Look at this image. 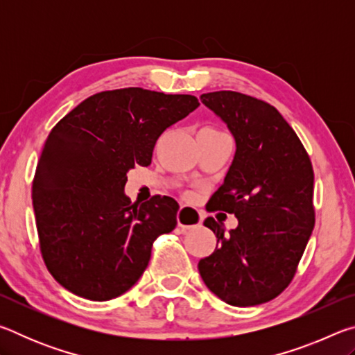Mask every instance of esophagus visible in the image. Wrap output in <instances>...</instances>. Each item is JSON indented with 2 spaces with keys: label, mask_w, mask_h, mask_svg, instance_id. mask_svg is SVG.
<instances>
[{
  "label": "esophagus",
  "mask_w": 355,
  "mask_h": 355,
  "mask_svg": "<svg viewBox=\"0 0 355 355\" xmlns=\"http://www.w3.org/2000/svg\"><path fill=\"white\" fill-rule=\"evenodd\" d=\"M177 222L183 230H188V228L192 227H199L202 222V213L199 209L183 205L177 213Z\"/></svg>",
  "instance_id": "34e87169"
}]
</instances>
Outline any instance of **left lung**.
I'll use <instances>...</instances> for the list:
<instances>
[{
  "label": "left lung",
  "instance_id": "left-lung-1",
  "mask_svg": "<svg viewBox=\"0 0 355 355\" xmlns=\"http://www.w3.org/2000/svg\"><path fill=\"white\" fill-rule=\"evenodd\" d=\"M200 100L236 144L209 211L235 214L238 227L227 235L224 225L205 219L218 245L199 261V272L227 304H264L290 285L313 232V167L294 130L266 101L233 91L202 94Z\"/></svg>",
  "mask_w": 355,
  "mask_h": 355
}]
</instances>
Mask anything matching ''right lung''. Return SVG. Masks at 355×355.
Wrapping results in <instances>:
<instances>
[{"instance_id":"right-lung-1","label":"right lung","mask_w":355,"mask_h":355,"mask_svg":"<svg viewBox=\"0 0 355 355\" xmlns=\"http://www.w3.org/2000/svg\"><path fill=\"white\" fill-rule=\"evenodd\" d=\"M199 105L194 95L116 89L81 101L51 130L33 207L42 257L65 290L110 300L141 279L155 239L177 225L178 203L167 196L131 203L127 173L152 163L163 131Z\"/></svg>"}]
</instances>
